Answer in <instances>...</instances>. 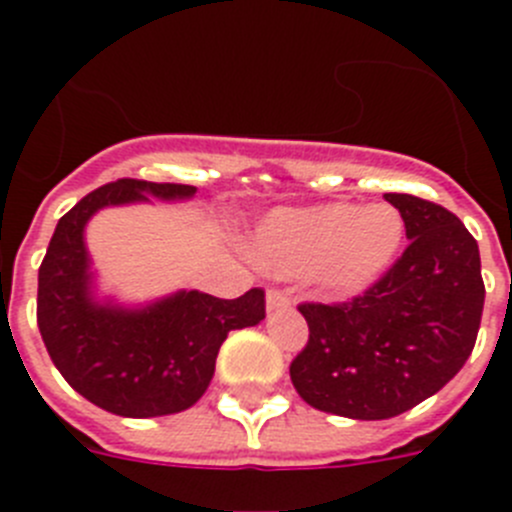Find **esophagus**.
Returning <instances> with one entry per match:
<instances>
[{
	"mask_svg": "<svg viewBox=\"0 0 512 512\" xmlns=\"http://www.w3.org/2000/svg\"><path fill=\"white\" fill-rule=\"evenodd\" d=\"M289 307H292V300H289L284 292H279V289H269V292H266V310L269 312L289 310Z\"/></svg>",
	"mask_w": 512,
	"mask_h": 512,
	"instance_id": "34e87169",
	"label": "esophagus"
}]
</instances>
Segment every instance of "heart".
<instances>
[{"mask_svg":"<svg viewBox=\"0 0 512 512\" xmlns=\"http://www.w3.org/2000/svg\"><path fill=\"white\" fill-rule=\"evenodd\" d=\"M405 238L400 210L387 202L282 207L256 225L253 256L271 271L307 277L333 297H356L395 264Z\"/></svg>","mask_w":512,"mask_h":512,"instance_id":"heart-1","label":"heart"}]
</instances>
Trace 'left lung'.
I'll list each match as a JSON object with an SVG mask.
<instances>
[{
    "label": "left lung",
    "mask_w": 512,
    "mask_h": 512,
    "mask_svg": "<svg viewBox=\"0 0 512 512\" xmlns=\"http://www.w3.org/2000/svg\"><path fill=\"white\" fill-rule=\"evenodd\" d=\"M410 246L364 295L305 302L310 338L289 366L297 395L330 415L395 418L459 374L477 341L485 282L479 248L446 207L384 194Z\"/></svg>",
    "instance_id": "left-lung-1"
}]
</instances>
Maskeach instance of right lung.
<instances>
[{"label": "right lung", "instance_id": "add662e5", "mask_svg": "<svg viewBox=\"0 0 512 512\" xmlns=\"http://www.w3.org/2000/svg\"><path fill=\"white\" fill-rule=\"evenodd\" d=\"M197 187L117 179L58 220L38 271V328L63 379L97 408L158 418L192 408L215 374L230 330L266 318L264 289L220 300L179 289L146 305L97 297L84 230L104 207L192 200Z\"/></svg>", "mask_w": 512, "mask_h": 512}]
</instances>
